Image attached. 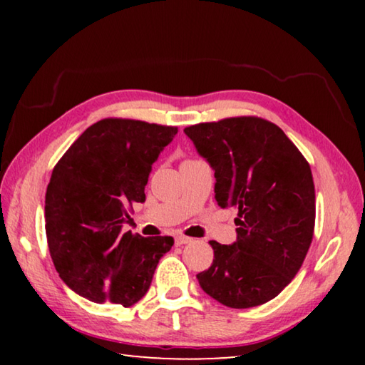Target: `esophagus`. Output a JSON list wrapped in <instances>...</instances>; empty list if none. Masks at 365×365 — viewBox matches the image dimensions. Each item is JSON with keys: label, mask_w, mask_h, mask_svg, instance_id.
<instances>
[{"label": "esophagus", "mask_w": 365, "mask_h": 365, "mask_svg": "<svg viewBox=\"0 0 365 365\" xmlns=\"http://www.w3.org/2000/svg\"><path fill=\"white\" fill-rule=\"evenodd\" d=\"M191 242H193V238L185 237V235H177V237H175V245H177V246L188 245V243H191Z\"/></svg>", "instance_id": "1"}]
</instances>
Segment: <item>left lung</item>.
<instances>
[{
  "label": "left lung",
  "mask_w": 365,
  "mask_h": 365,
  "mask_svg": "<svg viewBox=\"0 0 365 365\" xmlns=\"http://www.w3.org/2000/svg\"><path fill=\"white\" fill-rule=\"evenodd\" d=\"M214 169L215 201L238 209L237 242L214 250L201 288L233 309L274 299L298 274L316 224L309 163L280 127L243 115L183 130Z\"/></svg>",
  "instance_id": "left-lung-1"
}]
</instances>
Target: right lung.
Returning <instances> with one entry per match:
<instances>
[{"label":"right lung","instance_id":"add662e5","mask_svg":"<svg viewBox=\"0 0 365 365\" xmlns=\"http://www.w3.org/2000/svg\"><path fill=\"white\" fill-rule=\"evenodd\" d=\"M177 127L103 119L54 165L45 197L48 248L71 289L93 302L130 307L150 289L172 237L122 233L133 202L146 200L151 165Z\"/></svg>","mask_w":365,"mask_h":365}]
</instances>
